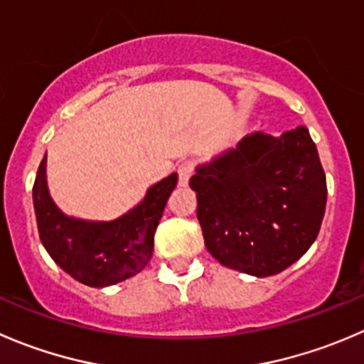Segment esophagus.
<instances>
[{
	"mask_svg": "<svg viewBox=\"0 0 364 364\" xmlns=\"http://www.w3.org/2000/svg\"><path fill=\"white\" fill-rule=\"evenodd\" d=\"M193 171H196V165H193V161L186 160V161H183V164H179V167H178L179 185H181V186L188 185L190 178L193 176Z\"/></svg>",
	"mask_w": 364,
	"mask_h": 364,
	"instance_id": "esophagus-1",
	"label": "esophagus"
}]
</instances>
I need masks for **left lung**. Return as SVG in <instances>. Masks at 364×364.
Here are the masks:
<instances>
[{
  "mask_svg": "<svg viewBox=\"0 0 364 364\" xmlns=\"http://www.w3.org/2000/svg\"><path fill=\"white\" fill-rule=\"evenodd\" d=\"M208 252L232 270L268 277L302 257L318 236L327 183L308 128L257 132L199 165L190 178Z\"/></svg>",
  "mask_w": 364,
  "mask_h": 364,
  "instance_id": "8db88e82",
  "label": "left lung"
}]
</instances>
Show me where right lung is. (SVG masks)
Returning <instances> with one entry per match:
<instances>
[{
	"label": "right lung",
	"instance_id": "obj_1",
	"mask_svg": "<svg viewBox=\"0 0 364 364\" xmlns=\"http://www.w3.org/2000/svg\"><path fill=\"white\" fill-rule=\"evenodd\" d=\"M176 185L178 174L161 179L147 190L142 203L115 220H81L63 215L53 203L46 181L44 156L33 185V208L42 245L63 272L87 287L121 283L149 263L154 232Z\"/></svg>",
	"mask_w": 364,
	"mask_h": 364
}]
</instances>
